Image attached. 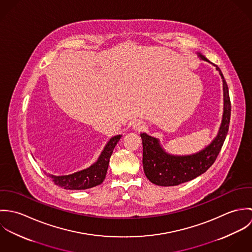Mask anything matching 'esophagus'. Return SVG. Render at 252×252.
Returning <instances> with one entry per match:
<instances>
[{"instance_id": "esophagus-1", "label": "esophagus", "mask_w": 252, "mask_h": 252, "mask_svg": "<svg viewBox=\"0 0 252 252\" xmlns=\"http://www.w3.org/2000/svg\"><path fill=\"white\" fill-rule=\"evenodd\" d=\"M144 127H145V125H144V122H142L140 120L135 121L134 124H133V129L136 130V131H142Z\"/></svg>"}]
</instances>
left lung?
Here are the masks:
<instances>
[{"label": "left lung", "instance_id": "8db88e82", "mask_svg": "<svg viewBox=\"0 0 252 252\" xmlns=\"http://www.w3.org/2000/svg\"><path fill=\"white\" fill-rule=\"evenodd\" d=\"M200 59L210 62L200 52ZM222 78L223 82V115L220 128L214 141L204 149L190 155H173L165 151L158 139L145 133L141 134L143 140V165L146 178L152 183L160 186H175L194 180L201 176L215 163L217 155L226 139L230 116L231 102L226 80L220 69L213 64Z\"/></svg>", "mask_w": 252, "mask_h": 252}]
</instances>
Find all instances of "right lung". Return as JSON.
Instances as JSON below:
<instances>
[{"label":"right lung","mask_w":252,"mask_h":252,"mask_svg":"<svg viewBox=\"0 0 252 252\" xmlns=\"http://www.w3.org/2000/svg\"><path fill=\"white\" fill-rule=\"evenodd\" d=\"M121 137V135L112 137L104 147L98 160L84 170L66 176H54L44 173L56 185L67 190H84L97 186L101 184L106 178L109 158Z\"/></svg>","instance_id":"1"}]
</instances>
